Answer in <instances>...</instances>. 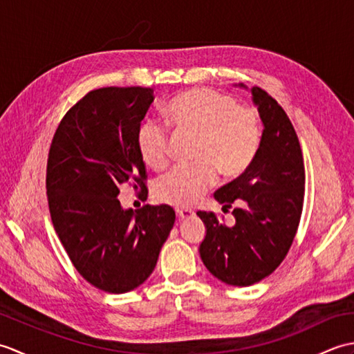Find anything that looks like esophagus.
<instances>
[{"instance_id":"esophagus-1","label":"esophagus","mask_w":354,"mask_h":354,"mask_svg":"<svg viewBox=\"0 0 354 354\" xmlns=\"http://www.w3.org/2000/svg\"><path fill=\"white\" fill-rule=\"evenodd\" d=\"M192 216H194L193 209H189V208H178V209H176V217H178L179 221L190 219Z\"/></svg>"}]
</instances>
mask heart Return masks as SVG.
<instances>
[{"label":"heart","mask_w":354,"mask_h":354,"mask_svg":"<svg viewBox=\"0 0 354 354\" xmlns=\"http://www.w3.org/2000/svg\"><path fill=\"white\" fill-rule=\"evenodd\" d=\"M170 123L178 131L198 133L193 158L196 162L178 165L158 178L155 198L176 208L196 204L217 179H234L252 164L261 142L259 114L239 106L231 95L208 88L181 93L165 108ZM141 160L152 169L169 162V132L153 120L142 122L137 131Z\"/></svg>","instance_id":"heart-1"}]
</instances>
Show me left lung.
I'll list each match as a JSON object with an SVG mask.
<instances>
[{
	"mask_svg": "<svg viewBox=\"0 0 354 354\" xmlns=\"http://www.w3.org/2000/svg\"><path fill=\"white\" fill-rule=\"evenodd\" d=\"M251 94L263 123L260 149L242 175L214 193L223 209L234 205V225L227 227L214 213L198 212L207 230L201 259L216 278L231 286L259 283L280 266L297 234L304 201L297 132L266 91L254 86Z\"/></svg>",
	"mask_w": 354,
	"mask_h": 354,
	"instance_id": "left-lung-1",
	"label": "left lung"
}]
</instances>
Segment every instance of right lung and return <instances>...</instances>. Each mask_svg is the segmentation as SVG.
Returning <instances> with one entry per match:
<instances>
[{
	"mask_svg": "<svg viewBox=\"0 0 354 354\" xmlns=\"http://www.w3.org/2000/svg\"><path fill=\"white\" fill-rule=\"evenodd\" d=\"M153 99L152 88L94 89L66 112L51 141L53 227L79 274L109 293L147 280L175 223L169 205L133 212L117 198L126 184L147 193L137 131Z\"/></svg>",
	"mask_w": 354,
	"mask_h": 354,
	"instance_id": "right-lung-1",
	"label": "right lung"
}]
</instances>
